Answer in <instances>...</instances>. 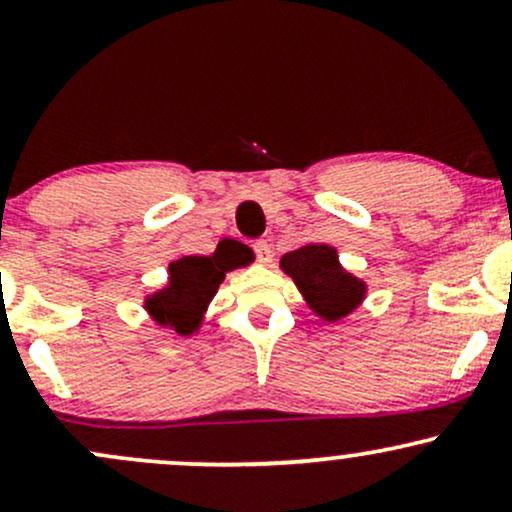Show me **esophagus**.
<instances>
[{
  "label": "esophagus",
  "instance_id": "esophagus-1",
  "mask_svg": "<svg viewBox=\"0 0 512 512\" xmlns=\"http://www.w3.org/2000/svg\"><path fill=\"white\" fill-rule=\"evenodd\" d=\"M252 250H255L257 260H260L262 264H267L269 260H272V248H269L267 240H255V245H252Z\"/></svg>",
  "mask_w": 512,
  "mask_h": 512
}]
</instances>
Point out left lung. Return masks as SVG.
I'll list each match as a JSON object with an SVG mask.
<instances>
[{
  "mask_svg": "<svg viewBox=\"0 0 512 512\" xmlns=\"http://www.w3.org/2000/svg\"><path fill=\"white\" fill-rule=\"evenodd\" d=\"M281 269L296 281L298 291L322 320L337 322L354 313L366 298V284L339 264L330 245H303L281 257Z\"/></svg>",
  "mask_w": 512,
  "mask_h": 512,
  "instance_id": "left-lung-1",
  "label": "left lung"
}]
</instances>
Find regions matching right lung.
<instances>
[{"label":"right lung","mask_w":512,"mask_h":512,"mask_svg":"<svg viewBox=\"0 0 512 512\" xmlns=\"http://www.w3.org/2000/svg\"><path fill=\"white\" fill-rule=\"evenodd\" d=\"M240 264L243 262L233 252L219 250L209 257H180V260L168 264L170 279L166 289L146 298V310L158 325L170 327L182 337L192 334L202 325L204 310L214 298L223 276Z\"/></svg>","instance_id":"add662e5"}]
</instances>
